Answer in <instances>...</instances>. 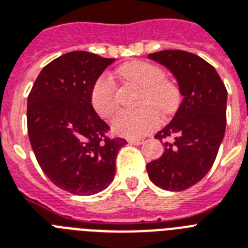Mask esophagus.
<instances>
[{
  "label": "esophagus",
  "instance_id": "1",
  "mask_svg": "<svg viewBox=\"0 0 248 248\" xmlns=\"http://www.w3.org/2000/svg\"><path fill=\"white\" fill-rule=\"evenodd\" d=\"M128 143L140 146V144L143 143V140H140V138H129V140H128Z\"/></svg>",
  "mask_w": 248,
  "mask_h": 248
}]
</instances>
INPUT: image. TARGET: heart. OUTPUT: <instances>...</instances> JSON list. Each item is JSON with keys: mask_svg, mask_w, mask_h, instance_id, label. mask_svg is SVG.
<instances>
[{"mask_svg": "<svg viewBox=\"0 0 248 248\" xmlns=\"http://www.w3.org/2000/svg\"><path fill=\"white\" fill-rule=\"evenodd\" d=\"M124 80L137 86L140 91V105L136 111H123L112 120L116 134L129 138L146 136L157 129L161 116L175 112L180 102V91L174 82L165 79L160 66L146 61H130L118 70ZM91 105L101 118L108 119L119 108L116 86L108 75H101L91 90Z\"/></svg>", "mask_w": 248, "mask_h": 248, "instance_id": "b5f03b06", "label": "heart"}]
</instances>
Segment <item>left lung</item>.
Instances as JSON below:
<instances>
[{"instance_id":"obj_1","label":"left lung","mask_w":248,"mask_h":248,"mask_svg":"<svg viewBox=\"0 0 248 248\" xmlns=\"http://www.w3.org/2000/svg\"><path fill=\"white\" fill-rule=\"evenodd\" d=\"M148 59L173 73L183 96L173 120L155 136L165 140V151L147 164L148 177L162 189L184 191L199 183L217 158L227 124V88L214 66L195 53L165 49Z\"/></svg>"}]
</instances>
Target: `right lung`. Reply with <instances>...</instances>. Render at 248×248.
<instances>
[{"label": "right lung", "mask_w": 248, "mask_h": 248, "mask_svg": "<svg viewBox=\"0 0 248 248\" xmlns=\"http://www.w3.org/2000/svg\"><path fill=\"white\" fill-rule=\"evenodd\" d=\"M114 62L86 51L65 53L46 65L28 96V134L43 173L73 195L104 191L126 143L108 138L110 126L91 105V90Z\"/></svg>", "instance_id": "right-lung-1"}]
</instances>
